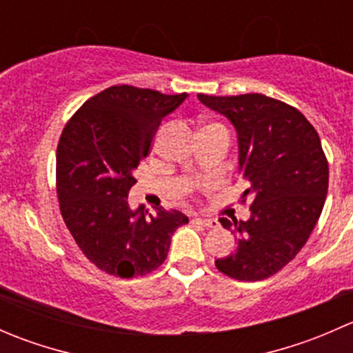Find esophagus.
I'll use <instances>...</instances> for the list:
<instances>
[{
    "label": "esophagus",
    "mask_w": 353,
    "mask_h": 353,
    "mask_svg": "<svg viewBox=\"0 0 353 353\" xmlns=\"http://www.w3.org/2000/svg\"><path fill=\"white\" fill-rule=\"evenodd\" d=\"M194 223H198V225L201 227H206V229H216L219 227V222H216L215 219H193Z\"/></svg>",
    "instance_id": "obj_1"
}]
</instances>
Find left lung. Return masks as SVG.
Wrapping results in <instances>:
<instances>
[{"label": "left lung", "instance_id": "left-lung-1", "mask_svg": "<svg viewBox=\"0 0 353 353\" xmlns=\"http://www.w3.org/2000/svg\"><path fill=\"white\" fill-rule=\"evenodd\" d=\"M234 124L239 170L251 199L249 220L220 219L237 234V248L215 261L223 275L258 282L279 273L304 248L325 206L328 160L318 131L301 110L261 94H198Z\"/></svg>", "mask_w": 353, "mask_h": 353}]
</instances>
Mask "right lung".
I'll return each mask as SVG.
<instances>
[{
	"instance_id": "1",
	"label": "right lung",
	"mask_w": 353,
	"mask_h": 353,
	"mask_svg": "<svg viewBox=\"0 0 353 353\" xmlns=\"http://www.w3.org/2000/svg\"><path fill=\"white\" fill-rule=\"evenodd\" d=\"M188 94L114 85L88 99L68 121L56 152L59 210L87 259L131 279L159 268L170 237L190 222L177 210H131L133 170L148 155L160 123Z\"/></svg>"
}]
</instances>
